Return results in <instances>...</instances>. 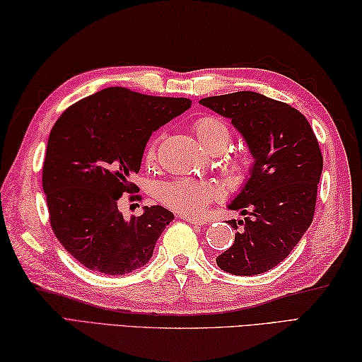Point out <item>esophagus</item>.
Returning a JSON list of instances; mask_svg holds the SVG:
<instances>
[{"instance_id": "obj_1", "label": "esophagus", "mask_w": 362, "mask_h": 362, "mask_svg": "<svg viewBox=\"0 0 362 362\" xmlns=\"http://www.w3.org/2000/svg\"><path fill=\"white\" fill-rule=\"evenodd\" d=\"M180 219L189 222V224H194V226H204L205 224V219L204 218H194V216H187V214H180Z\"/></svg>"}]
</instances>
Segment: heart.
I'll list each match as a JSON object with an SVG mask.
<instances>
[{
  "label": "heart",
  "mask_w": 362,
  "mask_h": 362,
  "mask_svg": "<svg viewBox=\"0 0 362 362\" xmlns=\"http://www.w3.org/2000/svg\"><path fill=\"white\" fill-rule=\"evenodd\" d=\"M193 130L199 141L211 153H221L228 149L232 143V130L227 122L213 115H206L194 121ZM158 141H152L146 151V160L152 161L157 158ZM227 166L238 177L245 175L252 166L249 153L240 152L227 158ZM224 197V189L213 182H197L193 179H175L163 183L158 188V199L169 209L179 211L187 216H197L206 211V209Z\"/></svg>",
  "instance_id": "1"
}]
</instances>
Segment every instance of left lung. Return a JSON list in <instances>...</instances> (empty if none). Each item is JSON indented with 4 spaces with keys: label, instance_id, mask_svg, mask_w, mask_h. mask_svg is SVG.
<instances>
[{
    "label": "left lung",
    "instance_id": "1",
    "mask_svg": "<svg viewBox=\"0 0 362 362\" xmlns=\"http://www.w3.org/2000/svg\"><path fill=\"white\" fill-rule=\"evenodd\" d=\"M199 103L232 119L253 157L249 179L228 204L245 218L230 221L241 230L216 263L233 275L263 274L280 264L311 226L324 168L317 138L297 109L255 91Z\"/></svg>",
    "mask_w": 362,
    "mask_h": 362
}]
</instances>
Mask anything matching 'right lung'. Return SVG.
I'll list each match as a JSON object with an SVG mask.
<instances>
[{
    "instance_id": "1",
    "label": "right lung",
    "mask_w": 362,
    "mask_h": 362,
    "mask_svg": "<svg viewBox=\"0 0 362 362\" xmlns=\"http://www.w3.org/2000/svg\"><path fill=\"white\" fill-rule=\"evenodd\" d=\"M189 107L187 98L110 87L68 107L56 121L42 179L49 222L65 250L90 271L124 275L151 259L174 214L152 205L126 221L119 199L138 189L130 177L140 171L153 130Z\"/></svg>"
}]
</instances>
